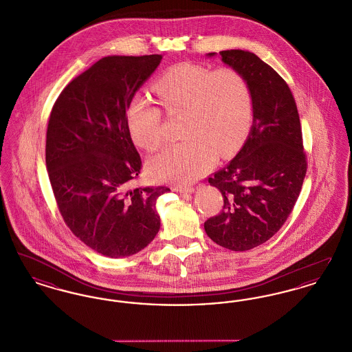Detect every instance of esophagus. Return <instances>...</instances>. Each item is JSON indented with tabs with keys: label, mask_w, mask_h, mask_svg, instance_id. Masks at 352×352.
I'll return each instance as SVG.
<instances>
[{
	"label": "esophagus",
	"mask_w": 352,
	"mask_h": 352,
	"mask_svg": "<svg viewBox=\"0 0 352 352\" xmlns=\"http://www.w3.org/2000/svg\"><path fill=\"white\" fill-rule=\"evenodd\" d=\"M173 190L177 191V192H181V194H187V192H194L195 188H194L192 186H190V187H178V186H174Z\"/></svg>",
	"instance_id": "1"
}]
</instances>
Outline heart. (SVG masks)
Returning <instances> with one entry per match:
<instances>
[{
  "instance_id": "obj_1",
  "label": "heart",
  "mask_w": 352,
  "mask_h": 352,
  "mask_svg": "<svg viewBox=\"0 0 352 352\" xmlns=\"http://www.w3.org/2000/svg\"><path fill=\"white\" fill-rule=\"evenodd\" d=\"M154 91L170 118L184 116V140L151 160V174L161 181L194 182L219 157L240 148L253 124V98L247 79L232 68L175 65L155 82ZM134 142L148 151L166 141L162 111L146 98L137 96L126 109Z\"/></svg>"
}]
</instances>
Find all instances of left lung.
Masks as SVG:
<instances>
[{
    "instance_id": "left-lung-1",
    "label": "left lung",
    "mask_w": 352,
    "mask_h": 352,
    "mask_svg": "<svg viewBox=\"0 0 352 352\" xmlns=\"http://www.w3.org/2000/svg\"><path fill=\"white\" fill-rule=\"evenodd\" d=\"M220 55L251 87L253 125L241 151L208 178L224 204L220 214L204 221V230L227 250L248 251L264 244L292 214L307 160L296 100L284 79L250 51Z\"/></svg>"
}]
</instances>
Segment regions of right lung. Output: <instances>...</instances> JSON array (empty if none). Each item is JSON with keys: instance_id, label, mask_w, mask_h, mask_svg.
Wrapping results in <instances>:
<instances>
[{"instance_id": "add662e5", "label": "right lung", "mask_w": 352, "mask_h": 352, "mask_svg": "<svg viewBox=\"0 0 352 352\" xmlns=\"http://www.w3.org/2000/svg\"><path fill=\"white\" fill-rule=\"evenodd\" d=\"M161 59L105 56L71 80L51 111L46 166L59 212L72 234L107 257L134 254L160 231L155 201L170 188H129L142 161L126 109Z\"/></svg>"}]
</instances>
